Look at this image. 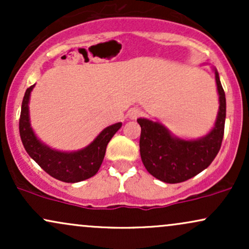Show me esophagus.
I'll use <instances>...</instances> for the list:
<instances>
[{
  "label": "esophagus",
  "instance_id": "1",
  "mask_svg": "<svg viewBox=\"0 0 249 249\" xmlns=\"http://www.w3.org/2000/svg\"><path fill=\"white\" fill-rule=\"evenodd\" d=\"M141 115H142V111L139 110V108H131V110L128 111V116H130L131 119L138 118Z\"/></svg>",
  "mask_w": 249,
  "mask_h": 249
}]
</instances>
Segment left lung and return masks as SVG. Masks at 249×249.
Listing matches in <instances>:
<instances>
[{"mask_svg":"<svg viewBox=\"0 0 249 249\" xmlns=\"http://www.w3.org/2000/svg\"><path fill=\"white\" fill-rule=\"evenodd\" d=\"M214 71L220 107L215 125L205 137L184 141L172 136L160 123L137 119L142 127L139 141L142 161L154 178L167 184L186 181L210 166L218 154L224 138L226 97L218 71Z\"/></svg>","mask_w":249,"mask_h":249,"instance_id":"left-lung-1","label":"left lung"}]
</instances>
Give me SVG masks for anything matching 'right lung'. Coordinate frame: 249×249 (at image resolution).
Segmentation results:
<instances>
[{"label": "right lung", "instance_id": "right-lung-1", "mask_svg": "<svg viewBox=\"0 0 249 249\" xmlns=\"http://www.w3.org/2000/svg\"><path fill=\"white\" fill-rule=\"evenodd\" d=\"M35 85L25 91L19 117V136L28 154L43 170L55 179L64 182H78L98 172L108 142L122 126V123L107 126L87 147L76 152H61L50 148L37 139L30 126L29 98Z\"/></svg>", "mask_w": 249, "mask_h": 249}]
</instances>
